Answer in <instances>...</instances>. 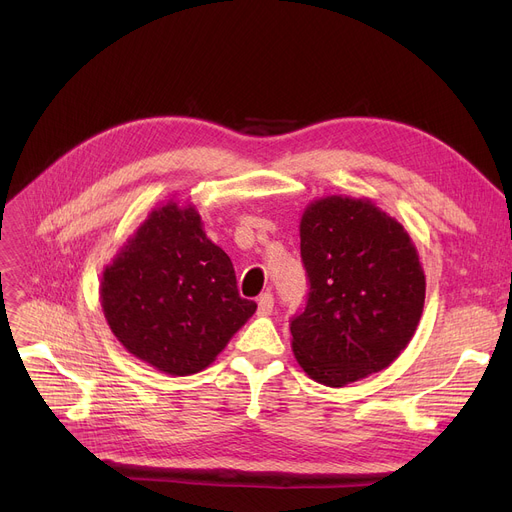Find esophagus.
<instances>
[{
  "label": "esophagus",
  "instance_id": "obj_1",
  "mask_svg": "<svg viewBox=\"0 0 512 512\" xmlns=\"http://www.w3.org/2000/svg\"><path fill=\"white\" fill-rule=\"evenodd\" d=\"M274 311V297L270 292H263L257 299V313L259 315H270Z\"/></svg>",
  "mask_w": 512,
  "mask_h": 512
}]
</instances>
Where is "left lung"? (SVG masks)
<instances>
[{"mask_svg": "<svg viewBox=\"0 0 512 512\" xmlns=\"http://www.w3.org/2000/svg\"><path fill=\"white\" fill-rule=\"evenodd\" d=\"M301 257L309 294L290 334L305 373L340 388L386 369L411 342L425 303L407 230L369 199L332 195L305 209Z\"/></svg>", "mask_w": 512, "mask_h": 512, "instance_id": "1", "label": "left lung"}]
</instances>
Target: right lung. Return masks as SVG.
Instances as JSON below:
<instances>
[{"label":"right lung","mask_w":512,"mask_h":512,"mask_svg":"<svg viewBox=\"0 0 512 512\" xmlns=\"http://www.w3.org/2000/svg\"><path fill=\"white\" fill-rule=\"evenodd\" d=\"M99 294L126 351L168 375L205 369L257 309L238 294L232 261L203 232L195 205L174 201L128 238Z\"/></svg>","instance_id":"obj_1"}]
</instances>
